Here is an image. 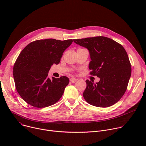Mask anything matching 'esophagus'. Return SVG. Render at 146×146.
Here are the masks:
<instances>
[{
    "label": "esophagus",
    "mask_w": 146,
    "mask_h": 146,
    "mask_svg": "<svg viewBox=\"0 0 146 146\" xmlns=\"http://www.w3.org/2000/svg\"><path fill=\"white\" fill-rule=\"evenodd\" d=\"M77 78H74V77H72L70 79V82H72V83H74V82H75L76 81H77Z\"/></svg>",
    "instance_id": "1"
}]
</instances>
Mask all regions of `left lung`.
Returning a JSON list of instances; mask_svg holds the SVG:
<instances>
[{
	"mask_svg": "<svg viewBox=\"0 0 146 146\" xmlns=\"http://www.w3.org/2000/svg\"><path fill=\"white\" fill-rule=\"evenodd\" d=\"M73 41L89 50L90 74L100 78L96 84L86 81L84 98L96 107L114 105L125 92L131 75V65L125 50L115 41L104 36L74 39Z\"/></svg>",
	"mask_w": 146,
	"mask_h": 146,
	"instance_id": "obj_1",
	"label": "left lung"
}]
</instances>
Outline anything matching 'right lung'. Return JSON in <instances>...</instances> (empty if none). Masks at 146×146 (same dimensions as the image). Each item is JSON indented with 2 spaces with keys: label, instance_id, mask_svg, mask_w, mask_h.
I'll return each instance as SVG.
<instances>
[{
  "label": "right lung",
  "instance_id": "obj_1",
  "mask_svg": "<svg viewBox=\"0 0 146 146\" xmlns=\"http://www.w3.org/2000/svg\"><path fill=\"white\" fill-rule=\"evenodd\" d=\"M72 39L38 40L21 52L14 67L13 77L19 95L30 105L43 108L51 106L62 97L69 79L66 76L48 77L51 66L58 65Z\"/></svg>",
  "mask_w": 146,
  "mask_h": 146
}]
</instances>
